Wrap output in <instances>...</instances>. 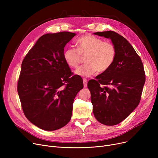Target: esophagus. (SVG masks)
Listing matches in <instances>:
<instances>
[{"instance_id": "esophagus-1", "label": "esophagus", "mask_w": 158, "mask_h": 158, "mask_svg": "<svg viewBox=\"0 0 158 158\" xmlns=\"http://www.w3.org/2000/svg\"><path fill=\"white\" fill-rule=\"evenodd\" d=\"M82 81H83V85H84V87H86L87 86V83H88V80L86 79V78H83V79H82Z\"/></svg>"}]
</instances>
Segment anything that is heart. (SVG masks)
Segmentation results:
<instances>
[{
  "instance_id": "b5f03b06",
  "label": "heart",
  "mask_w": 158,
  "mask_h": 158,
  "mask_svg": "<svg viewBox=\"0 0 158 158\" xmlns=\"http://www.w3.org/2000/svg\"><path fill=\"white\" fill-rule=\"evenodd\" d=\"M77 49L68 47L63 52L64 60L70 67L76 69L85 57L86 64L79 67L75 73L82 77H89L98 72L108 70L114 62L117 49L110 41H104L92 35H86L76 41Z\"/></svg>"
}]
</instances>
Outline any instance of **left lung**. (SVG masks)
<instances>
[{"mask_svg": "<svg viewBox=\"0 0 158 158\" xmlns=\"http://www.w3.org/2000/svg\"><path fill=\"white\" fill-rule=\"evenodd\" d=\"M94 34L110 38L117 49L111 68L98 75L96 80L89 81L87 85L95 118L104 125L114 126L138 106L145 73L141 58L125 38L112 31Z\"/></svg>", "mask_w": 158, "mask_h": 158, "instance_id": "8db88e82", "label": "left lung"}]
</instances>
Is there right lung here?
I'll list each match as a JSON object with an SVG mask.
<instances>
[{"label":"right lung","mask_w":158,"mask_h":158,"mask_svg":"<svg viewBox=\"0 0 158 158\" xmlns=\"http://www.w3.org/2000/svg\"><path fill=\"white\" fill-rule=\"evenodd\" d=\"M76 34L60 32L41 36L22 63L17 91L23 113L39 128L59 129L71 119L74 98L82 79L71 72L64 47Z\"/></svg>","instance_id":"right-lung-1"}]
</instances>
